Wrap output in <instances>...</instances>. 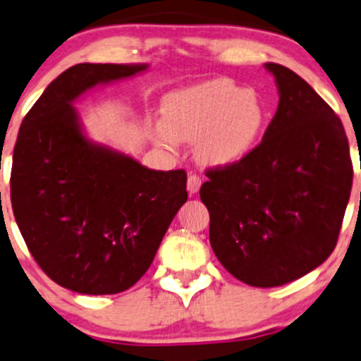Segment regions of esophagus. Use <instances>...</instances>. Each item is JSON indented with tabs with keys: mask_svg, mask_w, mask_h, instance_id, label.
<instances>
[{
	"mask_svg": "<svg viewBox=\"0 0 361 361\" xmlns=\"http://www.w3.org/2000/svg\"><path fill=\"white\" fill-rule=\"evenodd\" d=\"M200 185H202V180H200L197 174H188V180H187V190L190 195H193V193H197L200 190Z\"/></svg>",
	"mask_w": 361,
	"mask_h": 361,
	"instance_id": "1",
	"label": "esophagus"
}]
</instances>
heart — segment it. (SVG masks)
<instances>
[{"mask_svg":"<svg viewBox=\"0 0 361 361\" xmlns=\"http://www.w3.org/2000/svg\"><path fill=\"white\" fill-rule=\"evenodd\" d=\"M268 107L254 90L228 78H214L171 91L162 119L152 124L157 145L174 150L180 142L197 143L207 166L237 164L257 147L268 126Z\"/></svg>","mask_w":361,"mask_h":361,"instance_id":"heart-1","label":"heart"}]
</instances>
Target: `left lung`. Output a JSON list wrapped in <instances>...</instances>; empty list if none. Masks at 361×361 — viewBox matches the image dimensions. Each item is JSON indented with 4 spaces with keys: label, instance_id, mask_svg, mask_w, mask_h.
Listing matches in <instances>:
<instances>
[{
    "label": "left lung",
    "instance_id": "8db88e82",
    "mask_svg": "<svg viewBox=\"0 0 361 361\" xmlns=\"http://www.w3.org/2000/svg\"><path fill=\"white\" fill-rule=\"evenodd\" d=\"M279 109L244 161L209 169L200 199L219 263L252 287H279L336 247L353 185L343 123L295 72L268 62Z\"/></svg>",
    "mask_w": 361,
    "mask_h": 361
}]
</instances>
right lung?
I'll use <instances>...</instances> for the list:
<instances>
[{
  "mask_svg": "<svg viewBox=\"0 0 361 361\" xmlns=\"http://www.w3.org/2000/svg\"><path fill=\"white\" fill-rule=\"evenodd\" d=\"M147 63H78L50 82L22 121L10 193L41 270L79 294H117L149 270L187 202V173L155 171L86 136L74 102Z\"/></svg>",
  "mask_w": 361,
  "mask_h": 361,
  "instance_id": "add662e5",
  "label": "right lung"
}]
</instances>
